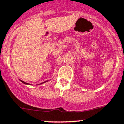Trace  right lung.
<instances>
[{"label": "right lung", "instance_id": "add662e5", "mask_svg": "<svg viewBox=\"0 0 124 124\" xmlns=\"http://www.w3.org/2000/svg\"><path fill=\"white\" fill-rule=\"evenodd\" d=\"M21 82H23V83H24V84H27V83L24 82V81H22V80H21ZM45 82H46V81H45Z\"/></svg>", "mask_w": 124, "mask_h": 124}]
</instances>
